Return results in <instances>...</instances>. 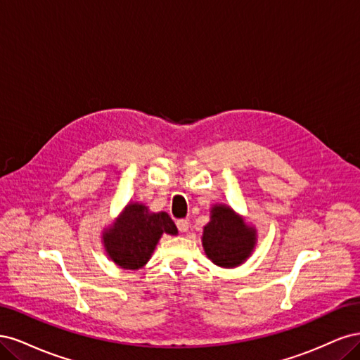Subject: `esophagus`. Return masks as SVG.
Wrapping results in <instances>:
<instances>
[{
  "mask_svg": "<svg viewBox=\"0 0 360 360\" xmlns=\"http://www.w3.org/2000/svg\"><path fill=\"white\" fill-rule=\"evenodd\" d=\"M177 228H179L180 233H186V231L189 230V222H188V219H180V221H177Z\"/></svg>",
  "mask_w": 360,
  "mask_h": 360,
  "instance_id": "1",
  "label": "esophagus"
}]
</instances>
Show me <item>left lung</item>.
<instances>
[{"label":"left lung","mask_w":360,"mask_h":360,"mask_svg":"<svg viewBox=\"0 0 360 360\" xmlns=\"http://www.w3.org/2000/svg\"><path fill=\"white\" fill-rule=\"evenodd\" d=\"M255 230L226 205H216L204 226L202 246L207 257L221 267H236L252 252Z\"/></svg>","instance_id":"obj_1"}]
</instances>
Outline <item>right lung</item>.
Listing matches in <instances>:
<instances>
[{
	"mask_svg": "<svg viewBox=\"0 0 360 360\" xmlns=\"http://www.w3.org/2000/svg\"><path fill=\"white\" fill-rule=\"evenodd\" d=\"M177 234V226L168 213H150L143 204H129L118 221L105 231L108 255L123 269L143 267L153 254L160 236Z\"/></svg>",
	"mask_w": 360,
	"mask_h": 360,
	"instance_id": "right-lung-1",
	"label": "right lung"
}]
</instances>
